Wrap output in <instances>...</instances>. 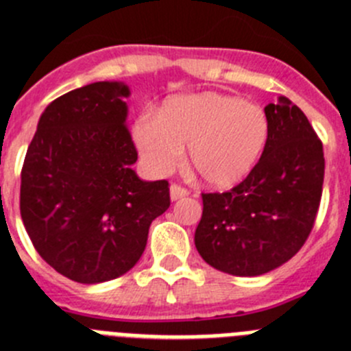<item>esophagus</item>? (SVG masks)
<instances>
[{
  "instance_id": "obj_1",
  "label": "esophagus",
  "mask_w": 351,
  "mask_h": 351,
  "mask_svg": "<svg viewBox=\"0 0 351 351\" xmlns=\"http://www.w3.org/2000/svg\"><path fill=\"white\" fill-rule=\"evenodd\" d=\"M188 195L189 191L186 188H182V186L179 184L170 186V198H172V200H179V198H184L188 197Z\"/></svg>"
}]
</instances>
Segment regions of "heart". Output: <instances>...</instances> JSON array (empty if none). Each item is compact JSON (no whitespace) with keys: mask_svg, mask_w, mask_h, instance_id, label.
<instances>
[{"mask_svg":"<svg viewBox=\"0 0 351 351\" xmlns=\"http://www.w3.org/2000/svg\"><path fill=\"white\" fill-rule=\"evenodd\" d=\"M269 123L259 106L233 95H179L154 117H141L132 136L144 163L169 173L188 146L189 165L202 181L226 188L249 176L268 143Z\"/></svg>","mask_w":351,"mask_h":351,"instance_id":"obj_1","label":"heart"}]
</instances>
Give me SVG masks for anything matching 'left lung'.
<instances>
[{"instance_id":"8db88e82","label":"left lung","mask_w":351,"mask_h":351,"mask_svg":"<svg viewBox=\"0 0 351 351\" xmlns=\"http://www.w3.org/2000/svg\"><path fill=\"white\" fill-rule=\"evenodd\" d=\"M265 112L269 134L261 158L230 191L202 193L195 231L204 261L237 276L268 273L300 252L322 198V141L304 112L284 95Z\"/></svg>"}]
</instances>
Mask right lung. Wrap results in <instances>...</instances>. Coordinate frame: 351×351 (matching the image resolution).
<instances>
[{"mask_svg": "<svg viewBox=\"0 0 351 351\" xmlns=\"http://www.w3.org/2000/svg\"><path fill=\"white\" fill-rule=\"evenodd\" d=\"M127 85L97 82L47 106L21 173V215L45 261L80 284L134 268L169 182L141 181L127 127Z\"/></svg>", "mask_w": 351, "mask_h": 351, "instance_id": "obj_1", "label": "right lung"}]
</instances>
